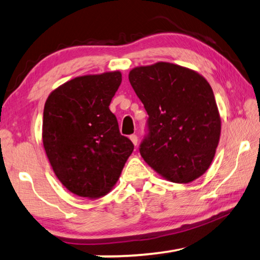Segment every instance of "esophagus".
<instances>
[{
  "label": "esophagus",
  "mask_w": 260,
  "mask_h": 260,
  "mask_svg": "<svg viewBox=\"0 0 260 260\" xmlns=\"http://www.w3.org/2000/svg\"><path fill=\"white\" fill-rule=\"evenodd\" d=\"M129 139H131L132 142L134 143V146H138V141H139L138 135H136V134H132V135L129 136Z\"/></svg>",
  "instance_id": "obj_1"
}]
</instances>
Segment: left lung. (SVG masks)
<instances>
[{"label":"left lung","instance_id":"obj_1","mask_svg":"<svg viewBox=\"0 0 260 260\" xmlns=\"http://www.w3.org/2000/svg\"><path fill=\"white\" fill-rule=\"evenodd\" d=\"M128 79L149 116L140 144L143 159L170 181L200 178L212 162L221 131L209 82L164 61L135 68Z\"/></svg>","mask_w":260,"mask_h":260}]
</instances>
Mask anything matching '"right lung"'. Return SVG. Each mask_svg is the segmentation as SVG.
Returning a JSON list of instances; mask_svg holds the SVG:
<instances>
[{
  "label": "right lung",
  "mask_w": 260,
  "mask_h": 260,
  "mask_svg": "<svg viewBox=\"0 0 260 260\" xmlns=\"http://www.w3.org/2000/svg\"><path fill=\"white\" fill-rule=\"evenodd\" d=\"M120 83L118 71L79 77L52 91L45 104L43 147L56 177L78 196L105 195L133 152L109 109Z\"/></svg>",
  "instance_id": "1"
}]
</instances>
